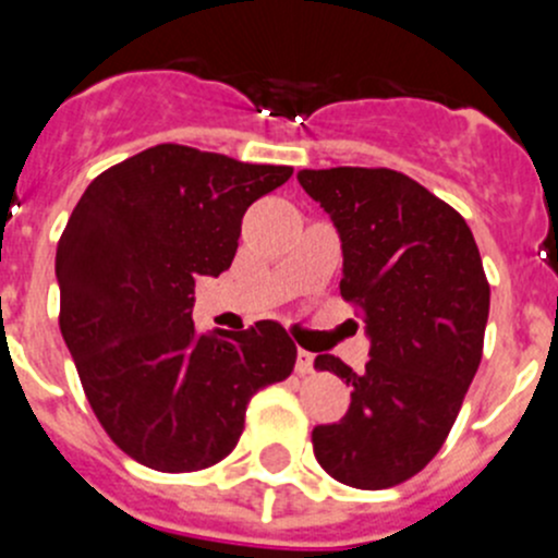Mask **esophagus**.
<instances>
[{"label":"esophagus","mask_w":558,"mask_h":558,"mask_svg":"<svg viewBox=\"0 0 558 558\" xmlns=\"http://www.w3.org/2000/svg\"><path fill=\"white\" fill-rule=\"evenodd\" d=\"M313 353H307V351H296V373L300 375H311L313 373Z\"/></svg>","instance_id":"1"}]
</instances>
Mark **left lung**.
<instances>
[{
    "label": "left lung",
    "instance_id": "obj_1",
    "mask_svg": "<svg viewBox=\"0 0 558 558\" xmlns=\"http://www.w3.org/2000/svg\"><path fill=\"white\" fill-rule=\"evenodd\" d=\"M296 180L340 232V294L369 337L362 373L315 359L351 386L348 413L313 429L315 459L345 486H399L440 451L481 364L492 296L481 253L464 218L402 172L331 167Z\"/></svg>",
    "mask_w": 558,
    "mask_h": 558
}]
</instances>
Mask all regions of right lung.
I'll return each instance as SVG.
<instances>
[{
  "label": "right lung",
  "instance_id": "add662e5",
  "mask_svg": "<svg viewBox=\"0 0 558 558\" xmlns=\"http://www.w3.org/2000/svg\"><path fill=\"white\" fill-rule=\"evenodd\" d=\"M291 172L165 143L94 178L66 221L61 337L110 440L150 470L227 459L253 393L294 369L296 345L275 320H191L194 280L232 267L245 210Z\"/></svg>",
  "mask_w": 558,
  "mask_h": 558
}]
</instances>
